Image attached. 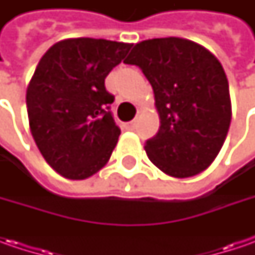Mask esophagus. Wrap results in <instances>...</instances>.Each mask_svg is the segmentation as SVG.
Wrapping results in <instances>:
<instances>
[{"label": "esophagus", "instance_id": "esophagus-1", "mask_svg": "<svg viewBox=\"0 0 255 255\" xmlns=\"http://www.w3.org/2000/svg\"><path fill=\"white\" fill-rule=\"evenodd\" d=\"M134 125H136V121L133 119V121H130V122L126 123V128H128V129H133V128H134Z\"/></svg>", "mask_w": 255, "mask_h": 255}]
</instances>
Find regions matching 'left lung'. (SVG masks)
Returning a JSON list of instances; mask_svg holds the SVG:
<instances>
[{"label": "left lung", "instance_id": "1", "mask_svg": "<svg viewBox=\"0 0 255 255\" xmlns=\"http://www.w3.org/2000/svg\"><path fill=\"white\" fill-rule=\"evenodd\" d=\"M125 64L139 66L154 92L160 128L144 144L150 162L173 177L207 169L231 122L229 81L219 59L193 41L169 36L136 44Z\"/></svg>", "mask_w": 255, "mask_h": 255}]
</instances>
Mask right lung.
I'll return each instance as SVG.
<instances>
[{"label": "right lung", "mask_w": 255, "mask_h": 255, "mask_svg": "<svg viewBox=\"0 0 255 255\" xmlns=\"http://www.w3.org/2000/svg\"><path fill=\"white\" fill-rule=\"evenodd\" d=\"M132 44L75 38L52 45L26 89L35 143L46 163L68 179L81 180L108 163L121 134L105 78Z\"/></svg>", "instance_id": "1"}]
</instances>
